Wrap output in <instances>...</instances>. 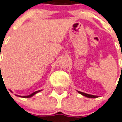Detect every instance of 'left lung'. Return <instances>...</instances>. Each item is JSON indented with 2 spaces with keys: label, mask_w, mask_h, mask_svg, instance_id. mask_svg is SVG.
<instances>
[{
  "label": "left lung",
  "mask_w": 122,
  "mask_h": 122,
  "mask_svg": "<svg viewBox=\"0 0 122 122\" xmlns=\"http://www.w3.org/2000/svg\"><path fill=\"white\" fill-rule=\"evenodd\" d=\"M77 92H78L80 94L82 95L83 96H85V97H87V98H98V96L93 95H90V94L85 93H83V92H79V91H78V90H77Z\"/></svg>",
  "instance_id": "left-lung-1"
}]
</instances>
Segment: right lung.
<instances>
[{"label":"right lung","instance_id":"add662e5","mask_svg":"<svg viewBox=\"0 0 122 122\" xmlns=\"http://www.w3.org/2000/svg\"><path fill=\"white\" fill-rule=\"evenodd\" d=\"M0 71H1V70H0ZM1 76H2V74H1V73H0V78L1 77ZM10 92H12L11 91V90H10ZM41 91H42V90H38V91H36V92H34V93H32V94H30V95H27V96H19V95H15L17 96V97H22V98H30V97H33V96L34 95H36V94L37 93H39V92H41Z\"/></svg>","mask_w":122,"mask_h":122}]
</instances>
